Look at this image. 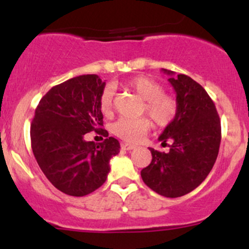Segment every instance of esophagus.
I'll use <instances>...</instances> for the list:
<instances>
[{"label":"esophagus","instance_id":"esophagus-1","mask_svg":"<svg viewBox=\"0 0 249 249\" xmlns=\"http://www.w3.org/2000/svg\"><path fill=\"white\" fill-rule=\"evenodd\" d=\"M122 148H123V149H125V150H132V149H135V148H136V145L130 144V143H123Z\"/></svg>","mask_w":249,"mask_h":249}]
</instances>
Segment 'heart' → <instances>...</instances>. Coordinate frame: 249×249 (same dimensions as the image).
I'll return each mask as SVG.
<instances>
[{"mask_svg": "<svg viewBox=\"0 0 249 249\" xmlns=\"http://www.w3.org/2000/svg\"><path fill=\"white\" fill-rule=\"evenodd\" d=\"M127 87L135 90L143 99L142 112H147L158 126H166L175 119L177 101L164 92V88L157 80L145 76H137L127 82ZM100 109L109 114L113 106V89L106 87L100 95ZM152 123L147 117L120 118L112 125V132L126 142H139L148 132Z\"/></svg>", "mask_w": 249, "mask_h": 249, "instance_id": "b5f03b06", "label": "heart"}]
</instances>
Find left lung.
<instances>
[{"label": "left lung", "mask_w": 249, "mask_h": 249, "mask_svg": "<svg viewBox=\"0 0 249 249\" xmlns=\"http://www.w3.org/2000/svg\"><path fill=\"white\" fill-rule=\"evenodd\" d=\"M176 91L177 113L159 136L171 142L167 153L149 148L152 162L141 171L143 182L158 194L179 197L193 192L212 170L222 129L214 104L199 83L185 74L161 70Z\"/></svg>", "instance_id": "left-lung-1"}]
</instances>
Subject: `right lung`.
I'll list each match as a JSON object with an SVG mask.
<instances>
[{
	"label": "right lung",
	"instance_id": "right-lung-1",
	"mask_svg": "<svg viewBox=\"0 0 249 249\" xmlns=\"http://www.w3.org/2000/svg\"><path fill=\"white\" fill-rule=\"evenodd\" d=\"M106 82L97 74L74 77L53 87L37 106L31 124V147L49 182L71 196L95 192L107 179L110 158L119 153V141L108 137L96 144L84 135H107L100 109Z\"/></svg>",
	"mask_w": 249,
	"mask_h": 249
}]
</instances>
